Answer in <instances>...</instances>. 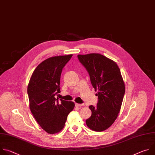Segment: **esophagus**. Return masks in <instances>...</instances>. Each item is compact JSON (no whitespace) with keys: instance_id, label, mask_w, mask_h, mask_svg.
<instances>
[{"instance_id":"esophagus-1","label":"esophagus","mask_w":155,"mask_h":155,"mask_svg":"<svg viewBox=\"0 0 155 155\" xmlns=\"http://www.w3.org/2000/svg\"><path fill=\"white\" fill-rule=\"evenodd\" d=\"M84 106V104H78V103H75V106L76 107H81Z\"/></svg>"}]
</instances>
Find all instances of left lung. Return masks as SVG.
<instances>
[{"mask_svg": "<svg viewBox=\"0 0 155 155\" xmlns=\"http://www.w3.org/2000/svg\"><path fill=\"white\" fill-rule=\"evenodd\" d=\"M78 58L87 71L93 87L98 90L97 104L89 106L91 115L86 124L95 131H104L117 118L125 95L120 68L115 61L100 54L78 55Z\"/></svg>", "mask_w": 155, "mask_h": 155, "instance_id": "1", "label": "left lung"}]
</instances>
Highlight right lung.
I'll use <instances>...</instances> for the list:
<instances>
[{"label": "right lung", "instance_id": "1", "mask_svg": "<svg viewBox=\"0 0 155 155\" xmlns=\"http://www.w3.org/2000/svg\"><path fill=\"white\" fill-rule=\"evenodd\" d=\"M72 54L50 57L39 64L27 87L29 106L40 126L49 134L64 128L67 117L74 107L73 101L55 98L60 92V76Z\"/></svg>", "mask_w": 155, "mask_h": 155}]
</instances>
